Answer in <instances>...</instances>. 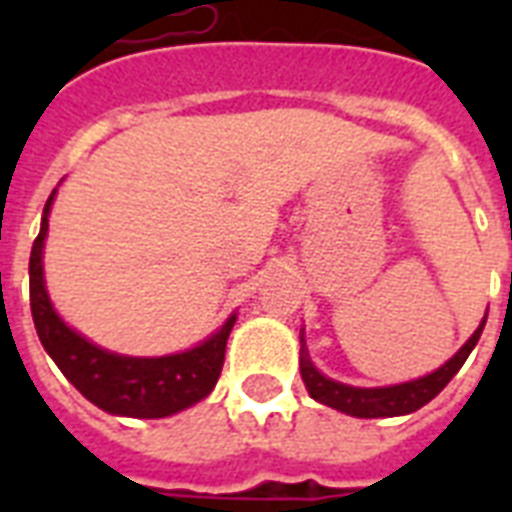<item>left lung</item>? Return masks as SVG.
I'll use <instances>...</instances> for the list:
<instances>
[{"label":"left lung","mask_w":512,"mask_h":512,"mask_svg":"<svg viewBox=\"0 0 512 512\" xmlns=\"http://www.w3.org/2000/svg\"><path fill=\"white\" fill-rule=\"evenodd\" d=\"M484 327L486 316L481 319L476 332L470 335V340L446 364L438 366L436 372L417 377V380L398 382V385H385V388H356V385H345V382H337L327 374H321L308 356V345H305V335L300 329V374H303V382L311 398H316L324 406H332L337 412L350 414V417H364V420L401 417V414L417 412L420 406L433 401L449 385V380L460 372V366L470 356V350L476 348Z\"/></svg>","instance_id":"8db88e82"}]
</instances>
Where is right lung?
Returning <instances> with one entry per match:
<instances>
[{"instance_id":"right-lung-1","label":"right lung","mask_w":512,"mask_h":512,"mask_svg":"<svg viewBox=\"0 0 512 512\" xmlns=\"http://www.w3.org/2000/svg\"><path fill=\"white\" fill-rule=\"evenodd\" d=\"M58 188L44 204L42 228L31 247V316L47 356L87 401L116 417L159 420L199 404L215 388L223 372L225 342L236 324V313L207 340L170 356H122L90 342L60 319L44 284V239Z\"/></svg>"}]
</instances>
